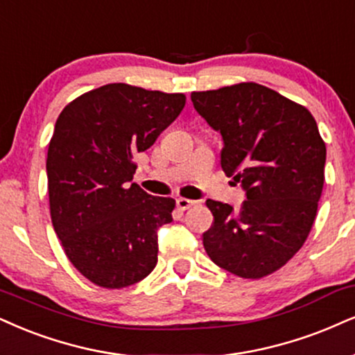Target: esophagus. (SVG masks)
Wrapping results in <instances>:
<instances>
[{
    "instance_id": "obj_1",
    "label": "esophagus",
    "mask_w": 355,
    "mask_h": 355,
    "mask_svg": "<svg viewBox=\"0 0 355 355\" xmlns=\"http://www.w3.org/2000/svg\"><path fill=\"white\" fill-rule=\"evenodd\" d=\"M196 204V200H191V199H186V198H179L176 199V205L181 211H187V209L192 207V205Z\"/></svg>"
}]
</instances>
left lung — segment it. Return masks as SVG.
Instances as JSON below:
<instances>
[{
	"instance_id": "8db88e82",
	"label": "left lung",
	"mask_w": 355,
	"mask_h": 355,
	"mask_svg": "<svg viewBox=\"0 0 355 355\" xmlns=\"http://www.w3.org/2000/svg\"><path fill=\"white\" fill-rule=\"evenodd\" d=\"M200 116L224 139L220 166L247 196L242 207L209 199L202 243L214 263L263 278L303 247L324 186L326 144L308 108L255 82L192 92Z\"/></svg>"
}]
</instances>
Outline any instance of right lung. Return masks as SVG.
<instances>
[{"label":"right lung","instance_id":"add662e5","mask_svg":"<svg viewBox=\"0 0 355 355\" xmlns=\"http://www.w3.org/2000/svg\"><path fill=\"white\" fill-rule=\"evenodd\" d=\"M186 95L108 84L60 112L47 150L52 225L71 263L102 288L141 282L157 263V229L176 200L133 179L135 156L176 120Z\"/></svg>","mask_w":355,"mask_h":355}]
</instances>
